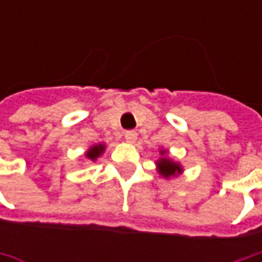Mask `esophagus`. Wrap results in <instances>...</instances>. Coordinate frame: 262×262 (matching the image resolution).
Instances as JSON below:
<instances>
[{
	"instance_id": "esophagus-1",
	"label": "esophagus",
	"mask_w": 262,
	"mask_h": 262,
	"mask_svg": "<svg viewBox=\"0 0 262 262\" xmlns=\"http://www.w3.org/2000/svg\"><path fill=\"white\" fill-rule=\"evenodd\" d=\"M124 136H125V140L128 143H134L137 140V137H138V134H137L134 129H129V131H125V133H124Z\"/></svg>"
}]
</instances>
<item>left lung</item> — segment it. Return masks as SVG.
Returning <instances> with one entry per match:
<instances>
[{"instance_id": "1", "label": "left lung", "mask_w": 262, "mask_h": 262, "mask_svg": "<svg viewBox=\"0 0 262 262\" xmlns=\"http://www.w3.org/2000/svg\"><path fill=\"white\" fill-rule=\"evenodd\" d=\"M162 155H165V151H163ZM157 166H159L160 173L165 176V178H167V176H173L176 172H181V166L173 163V162H170L166 157H162L160 162H157Z\"/></svg>"}]
</instances>
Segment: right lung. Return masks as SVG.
I'll return each mask as SVG.
<instances>
[{
	"mask_svg": "<svg viewBox=\"0 0 262 262\" xmlns=\"http://www.w3.org/2000/svg\"><path fill=\"white\" fill-rule=\"evenodd\" d=\"M103 150H105V146H103V144H99V146L92 147V148L87 151V157H89V159H92V160H96L97 157L103 153Z\"/></svg>",
	"mask_w": 262,
	"mask_h": 262,
	"instance_id": "1",
	"label": "right lung"
}]
</instances>
